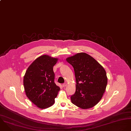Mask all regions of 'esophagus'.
<instances>
[{"mask_svg": "<svg viewBox=\"0 0 131 131\" xmlns=\"http://www.w3.org/2000/svg\"><path fill=\"white\" fill-rule=\"evenodd\" d=\"M63 87H65V86H67V83H64V84H63Z\"/></svg>", "mask_w": 131, "mask_h": 131, "instance_id": "34e87169", "label": "esophagus"}]
</instances>
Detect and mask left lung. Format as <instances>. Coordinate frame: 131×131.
I'll use <instances>...</instances> for the list:
<instances>
[{"label":"left lung","instance_id":"left-lung-1","mask_svg":"<svg viewBox=\"0 0 131 131\" xmlns=\"http://www.w3.org/2000/svg\"><path fill=\"white\" fill-rule=\"evenodd\" d=\"M66 60L74 68L77 82L71 102L83 109L93 107L100 101L106 90L107 77L104 68L85 52L78 53Z\"/></svg>","mask_w":131,"mask_h":131}]
</instances>
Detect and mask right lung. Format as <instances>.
I'll list each match as a JSON object with an SVG mask.
<instances>
[{
	"instance_id": "obj_1",
	"label": "right lung",
	"mask_w": 131,
	"mask_h": 131,
	"mask_svg": "<svg viewBox=\"0 0 131 131\" xmlns=\"http://www.w3.org/2000/svg\"><path fill=\"white\" fill-rule=\"evenodd\" d=\"M58 59L42 55L28 67L24 77L23 84L28 98L37 107L46 109L54 103L60 90L54 82L53 67Z\"/></svg>"
}]
</instances>
